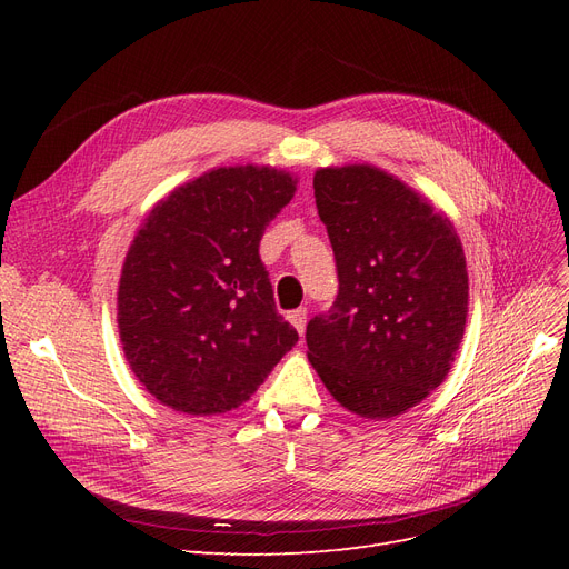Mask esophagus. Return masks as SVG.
<instances>
[{
    "label": "esophagus",
    "instance_id": "1",
    "mask_svg": "<svg viewBox=\"0 0 569 569\" xmlns=\"http://www.w3.org/2000/svg\"><path fill=\"white\" fill-rule=\"evenodd\" d=\"M306 316H308V311L306 308H295V311H289V322L297 327V332L299 335H303V330H306Z\"/></svg>",
    "mask_w": 569,
    "mask_h": 569
}]
</instances>
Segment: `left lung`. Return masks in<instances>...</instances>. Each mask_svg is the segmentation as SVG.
Returning a JSON list of instances; mask_svg holds the SVG:
<instances>
[{"mask_svg":"<svg viewBox=\"0 0 569 569\" xmlns=\"http://www.w3.org/2000/svg\"><path fill=\"white\" fill-rule=\"evenodd\" d=\"M313 189L339 291L306 327L308 360L343 408L401 416L443 382L460 347V239L449 218L380 168H320Z\"/></svg>","mask_w":569,"mask_h":569,"instance_id":"8db88e82","label":"left lung"}]
</instances>
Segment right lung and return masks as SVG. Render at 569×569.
Here are the masks:
<instances>
[{"mask_svg":"<svg viewBox=\"0 0 569 569\" xmlns=\"http://www.w3.org/2000/svg\"><path fill=\"white\" fill-rule=\"evenodd\" d=\"M297 180L216 168L153 206L118 284V332L151 396L187 416L242 406L299 335L274 308L258 256Z\"/></svg>","mask_w":569,"mask_h":569,"instance_id":"obj_1","label":"right lung"}]
</instances>
